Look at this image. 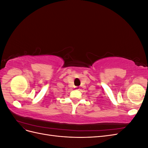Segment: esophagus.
<instances>
[{
	"label": "esophagus",
	"instance_id": "1",
	"mask_svg": "<svg viewBox=\"0 0 148 148\" xmlns=\"http://www.w3.org/2000/svg\"><path fill=\"white\" fill-rule=\"evenodd\" d=\"M74 88L76 89V90H78V89H79V88L78 86H75Z\"/></svg>",
	"mask_w": 148,
	"mask_h": 148
}]
</instances>
